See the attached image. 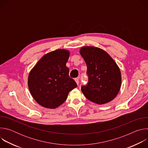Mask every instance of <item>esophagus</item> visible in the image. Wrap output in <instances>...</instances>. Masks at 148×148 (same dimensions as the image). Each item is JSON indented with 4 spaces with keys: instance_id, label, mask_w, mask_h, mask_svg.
<instances>
[{
    "instance_id": "obj_1",
    "label": "esophagus",
    "mask_w": 148,
    "mask_h": 148,
    "mask_svg": "<svg viewBox=\"0 0 148 148\" xmlns=\"http://www.w3.org/2000/svg\"><path fill=\"white\" fill-rule=\"evenodd\" d=\"M74 79H75V81L76 82V83L77 84V85H78V84H79V80H78V78H75Z\"/></svg>"
}]
</instances>
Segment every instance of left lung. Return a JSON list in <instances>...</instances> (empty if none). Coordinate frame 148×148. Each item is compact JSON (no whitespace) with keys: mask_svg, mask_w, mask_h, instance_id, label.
Returning <instances> with one entry per match:
<instances>
[{"mask_svg":"<svg viewBox=\"0 0 148 148\" xmlns=\"http://www.w3.org/2000/svg\"><path fill=\"white\" fill-rule=\"evenodd\" d=\"M80 54L87 67L88 82L81 86V91L90 101L103 104L112 101L121 85L120 70L110 55L95 47H85Z\"/></svg>","mask_w":148,"mask_h":148,"instance_id":"8db88e82","label":"left lung"}]
</instances>
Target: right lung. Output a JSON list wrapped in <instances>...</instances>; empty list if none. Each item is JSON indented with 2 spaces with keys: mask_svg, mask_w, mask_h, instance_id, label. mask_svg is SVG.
Returning <instances> with one entry per match:
<instances>
[{
  "mask_svg": "<svg viewBox=\"0 0 148 148\" xmlns=\"http://www.w3.org/2000/svg\"><path fill=\"white\" fill-rule=\"evenodd\" d=\"M69 52L58 49L42 57L30 71L28 86L32 95L41 106L56 108L66 100L70 91L77 87L69 76L66 62Z\"/></svg>",
  "mask_w": 148,
  "mask_h": 148,
  "instance_id": "right-lung-1",
  "label": "right lung"
}]
</instances>
